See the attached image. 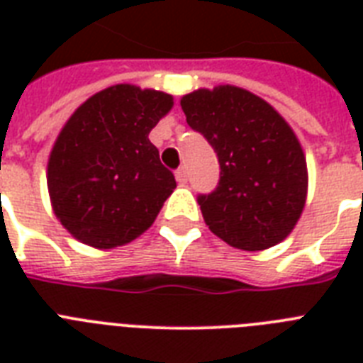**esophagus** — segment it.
I'll return each instance as SVG.
<instances>
[{
  "instance_id": "esophagus-1",
  "label": "esophagus",
  "mask_w": 363,
  "mask_h": 363,
  "mask_svg": "<svg viewBox=\"0 0 363 363\" xmlns=\"http://www.w3.org/2000/svg\"><path fill=\"white\" fill-rule=\"evenodd\" d=\"M175 179L179 184H186V181H188L186 169H184V167H179V169L175 171Z\"/></svg>"
}]
</instances>
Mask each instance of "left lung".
Instances as JSON below:
<instances>
[{"instance_id": "8db88e82", "label": "left lung", "mask_w": 363, "mask_h": 363, "mask_svg": "<svg viewBox=\"0 0 363 363\" xmlns=\"http://www.w3.org/2000/svg\"><path fill=\"white\" fill-rule=\"evenodd\" d=\"M186 122L215 148L220 182L199 196L205 224L241 250H265L292 233L309 188L298 135L279 111L233 84L181 98Z\"/></svg>"}]
</instances>
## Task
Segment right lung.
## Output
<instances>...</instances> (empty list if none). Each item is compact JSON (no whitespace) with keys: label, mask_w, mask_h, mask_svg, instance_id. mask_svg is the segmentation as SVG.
Segmentation results:
<instances>
[{"label":"right lung","mask_w":363,"mask_h":363,"mask_svg":"<svg viewBox=\"0 0 363 363\" xmlns=\"http://www.w3.org/2000/svg\"><path fill=\"white\" fill-rule=\"evenodd\" d=\"M171 109V94L115 84L67 118L48 154L47 186L54 215L77 241L105 250L152 226L177 182L148 133Z\"/></svg>","instance_id":"add662e5"}]
</instances>
